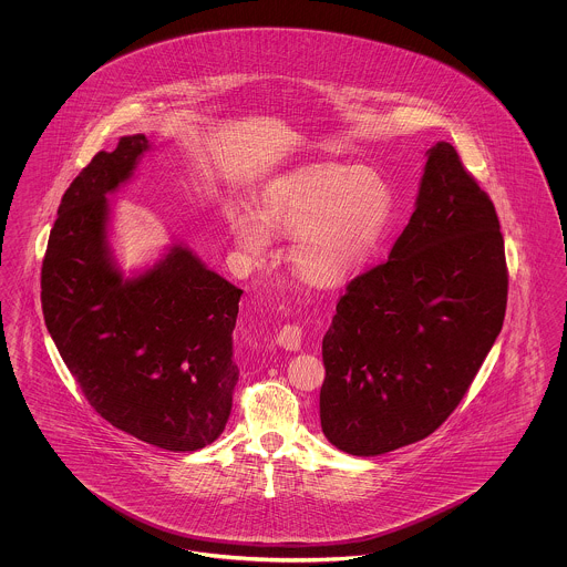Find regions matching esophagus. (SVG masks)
<instances>
[{
	"instance_id": "esophagus-1",
	"label": "esophagus",
	"mask_w": 567,
	"mask_h": 567,
	"mask_svg": "<svg viewBox=\"0 0 567 567\" xmlns=\"http://www.w3.org/2000/svg\"><path fill=\"white\" fill-rule=\"evenodd\" d=\"M276 342L287 349V351H297L301 347V327L296 323H287L278 333H276Z\"/></svg>"
}]
</instances>
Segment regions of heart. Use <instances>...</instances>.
Listing matches in <instances>:
<instances>
[{"label":"heart","mask_w":567,"mask_h":567,"mask_svg":"<svg viewBox=\"0 0 567 567\" xmlns=\"http://www.w3.org/2000/svg\"><path fill=\"white\" fill-rule=\"evenodd\" d=\"M393 213L389 181L368 165H308L270 181L257 199L255 216H227L236 244L261 257L268 234L291 236L289 261L299 276L333 285L359 270Z\"/></svg>","instance_id":"heart-1"}]
</instances>
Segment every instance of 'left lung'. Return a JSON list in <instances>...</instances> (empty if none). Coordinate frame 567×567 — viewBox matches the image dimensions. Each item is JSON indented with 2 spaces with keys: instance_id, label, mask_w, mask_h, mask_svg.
<instances>
[{
  "instance_id": "left-lung-1",
  "label": "left lung",
  "mask_w": 567,
  "mask_h": 567,
  "mask_svg": "<svg viewBox=\"0 0 567 567\" xmlns=\"http://www.w3.org/2000/svg\"><path fill=\"white\" fill-rule=\"evenodd\" d=\"M506 301L495 206L437 142L389 259L352 278L324 333V437L377 457L435 432L499 336Z\"/></svg>"
}]
</instances>
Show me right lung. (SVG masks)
Segmentation results:
<instances>
[{"label":"right lung","instance_id":"1","mask_svg":"<svg viewBox=\"0 0 567 567\" xmlns=\"http://www.w3.org/2000/svg\"><path fill=\"white\" fill-rule=\"evenodd\" d=\"M148 151L142 134L100 151L63 193L42 261V312L82 395L112 427L172 453L225 430L238 382L231 333L243 289L174 244L123 278L109 246V193Z\"/></svg>","mask_w":567,"mask_h":567}]
</instances>
